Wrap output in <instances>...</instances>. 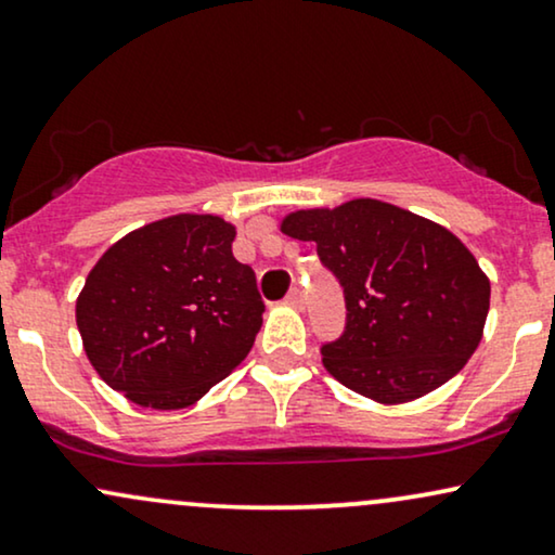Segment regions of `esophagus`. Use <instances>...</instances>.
<instances>
[{
  "instance_id": "34e87169",
  "label": "esophagus",
  "mask_w": 555,
  "mask_h": 555,
  "mask_svg": "<svg viewBox=\"0 0 555 555\" xmlns=\"http://www.w3.org/2000/svg\"><path fill=\"white\" fill-rule=\"evenodd\" d=\"M285 304L293 306V309H304L306 298H304V293H300V288H293L288 296H285Z\"/></svg>"
}]
</instances>
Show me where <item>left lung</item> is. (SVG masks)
<instances>
[{"label":"left lung","instance_id":"obj_1","mask_svg":"<svg viewBox=\"0 0 555 555\" xmlns=\"http://www.w3.org/2000/svg\"><path fill=\"white\" fill-rule=\"evenodd\" d=\"M280 231L317 242L321 264L345 291V332L321 347V360L350 391L378 403L414 401L476 352L491 285L444 225L358 197L288 214Z\"/></svg>","mask_w":555,"mask_h":555}]
</instances>
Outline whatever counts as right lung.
<instances>
[{
    "instance_id": "obj_1",
    "label": "right lung",
    "mask_w": 555,
    "mask_h": 555,
    "mask_svg": "<svg viewBox=\"0 0 555 555\" xmlns=\"http://www.w3.org/2000/svg\"><path fill=\"white\" fill-rule=\"evenodd\" d=\"M221 216L146 223L98 259L77 298L85 352L107 386L146 409H184L249 354L264 304Z\"/></svg>"
}]
</instances>
